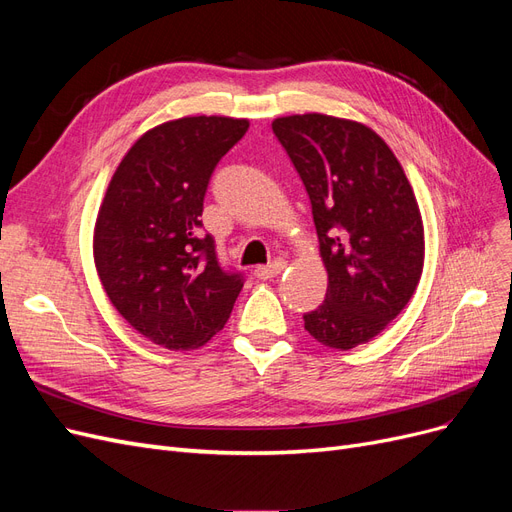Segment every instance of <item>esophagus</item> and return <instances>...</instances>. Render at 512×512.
<instances>
[{
  "label": "esophagus",
  "instance_id": "34e87169",
  "mask_svg": "<svg viewBox=\"0 0 512 512\" xmlns=\"http://www.w3.org/2000/svg\"><path fill=\"white\" fill-rule=\"evenodd\" d=\"M284 269H286V260L277 258V260L269 262V265H265V267H256L254 275L258 277V280H271V277H277Z\"/></svg>",
  "mask_w": 512,
  "mask_h": 512
}]
</instances>
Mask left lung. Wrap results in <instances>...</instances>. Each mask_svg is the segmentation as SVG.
I'll return each instance as SVG.
<instances>
[{
    "instance_id": "left-lung-1",
    "label": "left lung",
    "mask_w": 512,
    "mask_h": 512,
    "mask_svg": "<svg viewBox=\"0 0 512 512\" xmlns=\"http://www.w3.org/2000/svg\"><path fill=\"white\" fill-rule=\"evenodd\" d=\"M273 134L305 185L329 273L305 331L350 350L412 299L425 256L421 211L393 151L363 123L307 113L275 119Z\"/></svg>"
}]
</instances>
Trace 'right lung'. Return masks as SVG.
<instances>
[{"label": "right lung", "instance_id": "obj_1", "mask_svg": "<svg viewBox=\"0 0 512 512\" xmlns=\"http://www.w3.org/2000/svg\"><path fill=\"white\" fill-rule=\"evenodd\" d=\"M250 123L183 117L149 130L108 183L94 256L108 299L132 327L168 350L218 333L243 288L203 230V200L218 162Z\"/></svg>", "mask_w": 512, "mask_h": 512}]
</instances>
